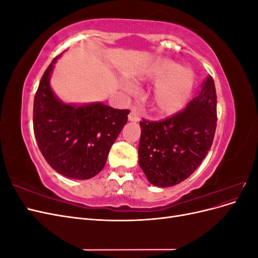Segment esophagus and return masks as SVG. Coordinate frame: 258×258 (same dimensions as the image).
Masks as SVG:
<instances>
[{
  "instance_id": "34e87169",
  "label": "esophagus",
  "mask_w": 258,
  "mask_h": 258,
  "mask_svg": "<svg viewBox=\"0 0 258 258\" xmlns=\"http://www.w3.org/2000/svg\"><path fill=\"white\" fill-rule=\"evenodd\" d=\"M128 119L130 121H140L141 120V117H140V115L136 111H131L128 115Z\"/></svg>"
}]
</instances>
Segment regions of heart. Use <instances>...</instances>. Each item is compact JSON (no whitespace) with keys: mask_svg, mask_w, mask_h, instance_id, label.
<instances>
[{"mask_svg":"<svg viewBox=\"0 0 258 258\" xmlns=\"http://www.w3.org/2000/svg\"><path fill=\"white\" fill-rule=\"evenodd\" d=\"M135 77L139 83L156 82L150 95V104L161 116H172L182 111L195 85V75L189 68L160 57L140 68Z\"/></svg>","mask_w":258,"mask_h":258,"instance_id":"heart-1","label":"heart"}]
</instances>
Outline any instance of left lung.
<instances>
[{"mask_svg": "<svg viewBox=\"0 0 258 258\" xmlns=\"http://www.w3.org/2000/svg\"><path fill=\"white\" fill-rule=\"evenodd\" d=\"M216 120L215 85L208 76L184 111L165 120L140 122L139 165L150 183L170 187L190 176L212 146Z\"/></svg>", "mask_w": 258, "mask_h": 258, "instance_id": "left-lung-1", "label": "left lung"}]
</instances>
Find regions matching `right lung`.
Returning a JSON list of instances; mask_svg holds the SVG:
<instances>
[{"instance_id":"right-lung-1","label":"right lung","mask_w":258,"mask_h":258,"mask_svg":"<svg viewBox=\"0 0 258 258\" xmlns=\"http://www.w3.org/2000/svg\"><path fill=\"white\" fill-rule=\"evenodd\" d=\"M60 56L51 61L35 93L34 135L44 158L54 171L70 178L88 179L104 168L130 112L102 102L73 104L60 100L50 86Z\"/></svg>"}]
</instances>
